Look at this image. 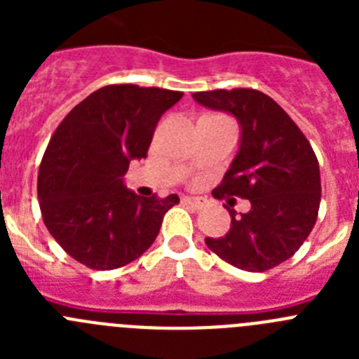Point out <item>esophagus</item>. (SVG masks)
Listing matches in <instances>:
<instances>
[{
  "label": "esophagus",
  "instance_id": "34e87169",
  "mask_svg": "<svg viewBox=\"0 0 359 359\" xmlns=\"http://www.w3.org/2000/svg\"><path fill=\"white\" fill-rule=\"evenodd\" d=\"M182 203L185 205V207L194 208V210H201V208L207 205V201H205L203 198H190V196H185V198L182 199Z\"/></svg>",
  "mask_w": 359,
  "mask_h": 359
}]
</instances>
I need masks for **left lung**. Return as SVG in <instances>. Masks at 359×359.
Returning a JSON list of instances; mask_svg holds the SVG:
<instances>
[{
    "instance_id": "obj_1",
    "label": "left lung",
    "mask_w": 359,
    "mask_h": 359,
    "mask_svg": "<svg viewBox=\"0 0 359 359\" xmlns=\"http://www.w3.org/2000/svg\"><path fill=\"white\" fill-rule=\"evenodd\" d=\"M194 98L231 113L243 128L239 152L212 196L252 203V210L239 215L223 205L230 212V230L205 243L228 264L268 271L293 257L316 223L322 183L315 151L286 111L262 91H198Z\"/></svg>"
}]
</instances>
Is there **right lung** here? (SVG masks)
<instances>
[{"label":"right lung","instance_id":"right-lung-1","mask_svg":"<svg viewBox=\"0 0 359 359\" xmlns=\"http://www.w3.org/2000/svg\"><path fill=\"white\" fill-rule=\"evenodd\" d=\"M182 91L111 84L65 116L48 142L37 176L43 221L72 259L116 269L147 252L163 215L180 203L140 198L122 187L135 158L147 156L156 123Z\"/></svg>","mask_w":359,"mask_h":359}]
</instances>
